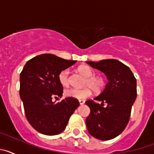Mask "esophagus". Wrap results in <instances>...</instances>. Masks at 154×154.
Returning a JSON list of instances; mask_svg holds the SVG:
<instances>
[{"label": "esophagus", "instance_id": "1", "mask_svg": "<svg viewBox=\"0 0 154 154\" xmlns=\"http://www.w3.org/2000/svg\"><path fill=\"white\" fill-rule=\"evenodd\" d=\"M79 102L80 105H83L84 103H85V101H84V100H79Z\"/></svg>", "mask_w": 154, "mask_h": 154}]
</instances>
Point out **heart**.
Masks as SVG:
<instances>
[{"label":"heart","mask_w":154,"mask_h":154,"mask_svg":"<svg viewBox=\"0 0 154 154\" xmlns=\"http://www.w3.org/2000/svg\"><path fill=\"white\" fill-rule=\"evenodd\" d=\"M79 72L87 77L85 80V89H68L65 91V95L68 97L73 98L75 99H85L92 95V89L95 92H100L104 85V82L101 78L95 75V72L87 65H81L78 69ZM58 80L62 86H68L70 82L69 79V71L68 69L62 70L58 75Z\"/></svg>","instance_id":"1"}]
</instances>
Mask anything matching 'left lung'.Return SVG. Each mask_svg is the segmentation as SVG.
<instances>
[{
  "label": "left lung",
  "mask_w": 154,
  "mask_h": 154,
  "mask_svg": "<svg viewBox=\"0 0 154 154\" xmlns=\"http://www.w3.org/2000/svg\"><path fill=\"white\" fill-rule=\"evenodd\" d=\"M86 63L101 71L109 81L104 90L94 99L100 104L92 100L85 102L90 109L85 120L87 130L95 138L109 140L119 136L129 122L137 98V79L130 68L116 59Z\"/></svg>",
  "instance_id": "left-lung-1"
}]
</instances>
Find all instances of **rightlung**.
I'll use <instances>...</instances> for the list:
<instances>
[{
  "mask_svg": "<svg viewBox=\"0 0 154 154\" xmlns=\"http://www.w3.org/2000/svg\"><path fill=\"white\" fill-rule=\"evenodd\" d=\"M75 62L51 54H42L24 65L20 74V97L27 119L40 133L54 136L63 132L79 106L73 98H65L59 103L52 100L54 97L61 98L63 93L59 73Z\"/></svg>",
  "mask_w": 154,
  "mask_h": 154,
  "instance_id": "obj_1",
  "label": "right lung"
}]
</instances>
